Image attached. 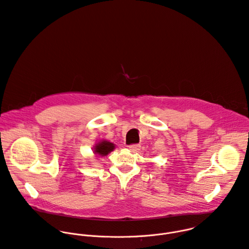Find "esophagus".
Masks as SVG:
<instances>
[{
  "label": "esophagus",
  "mask_w": 249,
  "mask_h": 249,
  "mask_svg": "<svg viewBox=\"0 0 249 249\" xmlns=\"http://www.w3.org/2000/svg\"><path fill=\"white\" fill-rule=\"evenodd\" d=\"M128 148H129V150H130L131 152H133V153H137V152L140 150L141 146H140V145H138V144H133V145L128 146Z\"/></svg>",
  "instance_id": "34e87169"
}]
</instances>
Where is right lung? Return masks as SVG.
<instances>
[{"label": "right lung", "instance_id": "1", "mask_svg": "<svg viewBox=\"0 0 249 249\" xmlns=\"http://www.w3.org/2000/svg\"><path fill=\"white\" fill-rule=\"evenodd\" d=\"M114 144L110 143V142L107 141H103L101 143H98L95 148H94V154H98L101 157H104L106 155H108L110 152L114 150Z\"/></svg>", "mask_w": 249, "mask_h": 249}]
</instances>
